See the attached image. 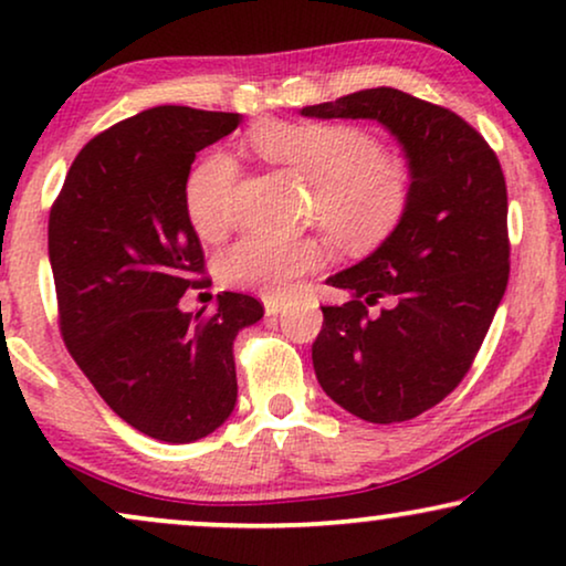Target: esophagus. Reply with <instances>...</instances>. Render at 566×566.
<instances>
[{"label": "esophagus", "instance_id": "obj_1", "mask_svg": "<svg viewBox=\"0 0 566 566\" xmlns=\"http://www.w3.org/2000/svg\"><path fill=\"white\" fill-rule=\"evenodd\" d=\"M262 306H265V314H268V316H275V314L283 308V298L265 296V298H262Z\"/></svg>", "mask_w": 566, "mask_h": 566}]
</instances>
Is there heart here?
I'll return each mask as SVG.
<instances>
[{"instance_id":"1","label":"heart","mask_w":566,"mask_h":566,"mask_svg":"<svg viewBox=\"0 0 566 566\" xmlns=\"http://www.w3.org/2000/svg\"><path fill=\"white\" fill-rule=\"evenodd\" d=\"M252 149L291 169L314 190L312 216L339 247L363 252L384 242L407 208V175L368 130L347 123L262 120L250 130ZM237 165L211 154L185 182V211L198 237L219 239L231 221ZM322 262L314 239L247 234L223 252L221 277L237 289L283 293Z\"/></svg>"}]
</instances>
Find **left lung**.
<instances>
[{
	"instance_id": "8db88e82",
	"label": "left lung",
	"mask_w": 566,
	"mask_h": 566,
	"mask_svg": "<svg viewBox=\"0 0 566 566\" xmlns=\"http://www.w3.org/2000/svg\"><path fill=\"white\" fill-rule=\"evenodd\" d=\"M301 115L376 120L405 151V213L366 260L327 277L350 301L322 306L312 360L322 389L350 415L412 420L461 384L505 296V175L467 120L401 90H360ZM376 303L385 308L370 313Z\"/></svg>"
}]
</instances>
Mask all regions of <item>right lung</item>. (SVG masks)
<instances>
[{
  "label": "right lung",
  "mask_w": 566,
  "mask_h": 566,
  "mask_svg": "<svg viewBox=\"0 0 566 566\" xmlns=\"http://www.w3.org/2000/svg\"><path fill=\"white\" fill-rule=\"evenodd\" d=\"M242 115L161 105L115 123L76 154L51 208L49 258L64 343L105 405L144 436L192 443L234 412L239 329L262 304L223 291L216 314L180 308L203 285L185 211L196 154Z\"/></svg>",
  "instance_id": "obj_1"
}]
</instances>
